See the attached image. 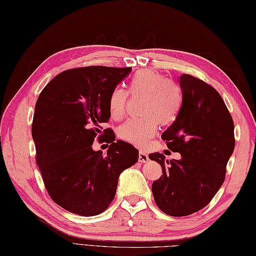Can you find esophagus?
<instances>
[{"label":"esophagus","instance_id":"obj_1","mask_svg":"<svg viewBox=\"0 0 256 256\" xmlns=\"http://www.w3.org/2000/svg\"><path fill=\"white\" fill-rule=\"evenodd\" d=\"M148 160H150V158H148L147 154H146L145 152L140 150V152H138V162H147Z\"/></svg>","mask_w":256,"mask_h":256}]
</instances>
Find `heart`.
Listing matches in <instances>:
<instances>
[{
	"label": "heart",
	"mask_w": 256,
	"mask_h": 256,
	"mask_svg": "<svg viewBox=\"0 0 256 256\" xmlns=\"http://www.w3.org/2000/svg\"><path fill=\"white\" fill-rule=\"evenodd\" d=\"M130 94H146L142 114L146 116L130 118L118 128V138L130 144L142 147L156 134L159 122L169 124L181 109L182 94L179 86L156 70H142L128 82ZM128 92L114 88L109 97L111 116L118 120L126 114Z\"/></svg>",
	"instance_id": "b5f03b06"
}]
</instances>
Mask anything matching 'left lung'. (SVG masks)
Wrapping results in <instances>:
<instances>
[{"label": "left lung", "instance_id": "obj_1", "mask_svg": "<svg viewBox=\"0 0 256 256\" xmlns=\"http://www.w3.org/2000/svg\"><path fill=\"white\" fill-rule=\"evenodd\" d=\"M179 78L181 109L162 138L181 158L169 162L162 154L148 155L162 168L152 182L154 198L174 217L191 215L210 203L224 181L236 144L232 118L216 89L188 74Z\"/></svg>", "mask_w": 256, "mask_h": 256}]
</instances>
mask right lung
<instances>
[{
  "label": "right lung",
  "instance_id": "obj_1",
  "mask_svg": "<svg viewBox=\"0 0 256 256\" xmlns=\"http://www.w3.org/2000/svg\"><path fill=\"white\" fill-rule=\"evenodd\" d=\"M132 68L87 66L56 75L39 94L32 126L37 164L48 193L76 215H99L114 200L121 172L138 150L104 130L111 142L104 156L92 142L109 121V97ZM101 135L99 136V140Z\"/></svg>",
  "mask_w": 256,
  "mask_h": 256
}]
</instances>
